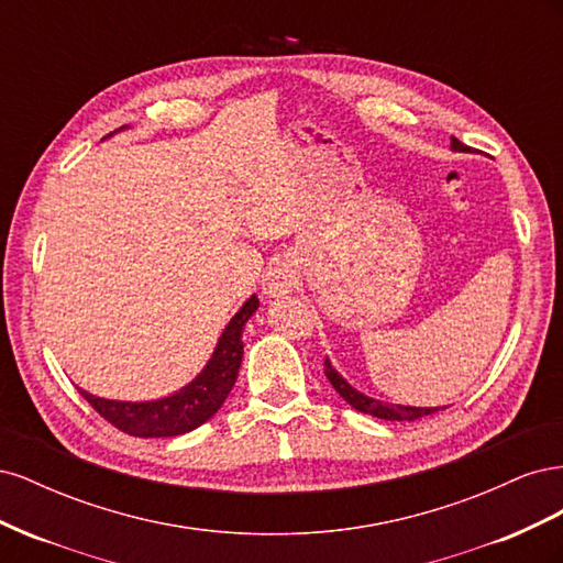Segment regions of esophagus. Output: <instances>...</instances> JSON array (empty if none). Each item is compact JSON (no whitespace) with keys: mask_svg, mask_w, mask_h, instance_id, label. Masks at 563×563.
Instances as JSON below:
<instances>
[{"mask_svg":"<svg viewBox=\"0 0 563 563\" xmlns=\"http://www.w3.org/2000/svg\"><path fill=\"white\" fill-rule=\"evenodd\" d=\"M294 284H296L294 272L286 265H277V267H272L263 279V294L269 298H279V296L291 291Z\"/></svg>","mask_w":563,"mask_h":563,"instance_id":"obj_1","label":"esophagus"}]
</instances>
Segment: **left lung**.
I'll return each mask as SVG.
<instances>
[{"label": "left lung", "mask_w": 563, "mask_h": 563, "mask_svg": "<svg viewBox=\"0 0 563 563\" xmlns=\"http://www.w3.org/2000/svg\"><path fill=\"white\" fill-rule=\"evenodd\" d=\"M451 147L455 152H470V147L465 143H460L457 139H451ZM327 378L331 380V385L335 387V391L340 397H343L352 408H356V411H362L366 416H376V418H383V420H404V422H411V420H418V418H424V416H432L437 411H441L444 406H434V408H422V406H401V404H383L378 399H371L366 395H362V391H356L340 373L331 366V362L327 360Z\"/></svg>", "instance_id": "1"}]
</instances>
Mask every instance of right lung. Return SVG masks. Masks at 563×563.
Returning <instances> with one entry per match:
<instances>
[{
    "label": "right lung",
    "instance_id": "add662e5",
    "mask_svg": "<svg viewBox=\"0 0 563 563\" xmlns=\"http://www.w3.org/2000/svg\"><path fill=\"white\" fill-rule=\"evenodd\" d=\"M261 300L251 296L242 310L236 312L230 323L225 327L223 335L218 338L216 352L203 366L199 376L178 389L176 395L164 397L157 401H112V399H100L89 395V391H81V397L87 399L96 411L103 416L117 430H122L131 437H178L185 432H192L199 424L213 418L223 401L228 399L230 389L234 387L236 376H240L242 366V331L246 327L249 317L258 310Z\"/></svg>",
    "mask_w": 563,
    "mask_h": 563
}]
</instances>
